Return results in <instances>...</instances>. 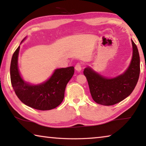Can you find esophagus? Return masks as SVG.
Wrapping results in <instances>:
<instances>
[{
	"label": "esophagus",
	"instance_id": "esophagus-1",
	"mask_svg": "<svg viewBox=\"0 0 146 146\" xmlns=\"http://www.w3.org/2000/svg\"><path fill=\"white\" fill-rule=\"evenodd\" d=\"M82 64L78 62V63H77L75 65V70L77 71H80L81 70H82Z\"/></svg>",
	"mask_w": 146,
	"mask_h": 146
}]
</instances>
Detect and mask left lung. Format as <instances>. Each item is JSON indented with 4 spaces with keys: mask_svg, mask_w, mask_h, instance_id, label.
I'll return each instance as SVG.
<instances>
[{
    "mask_svg": "<svg viewBox=\"0 0 146 146\" xmlns=\"http://www.w3.org/2000/svg\"><path fill=\"white\" fill-rule=\"evenodd\" d=\"M133 57L129 67L125 72L113 78H106L89 68L84 74L87 78L93 100L104 106H112L122 101L134 90L140 75V56L134 42Z\"/></svg>",
    "mask_w": 146,
    "mask_h": 146,
    "instance_id": "1",
    "label": "left lung"
}]
</instances>
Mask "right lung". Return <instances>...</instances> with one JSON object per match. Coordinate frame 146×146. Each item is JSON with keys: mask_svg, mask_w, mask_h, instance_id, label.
<instances>
[{"mask_svg": "<svg viewBox=\"0 0 146 146\" xmlns=\"http://www.w3.org/2000/svg\"><path fill=\"white\" fill-rule=\"evenodd\" d=\"M19 49L20 46L12 56L10 66L11 82L17 96L24 104L35 110L46 111L56 108L64 99L66 85L75 71L74 67L57 69L46 82L29 85L23 80L19 71Z\"/></svg>", "mask_w": 146, "mask_h": 146, "instance_id": "add662e5", "label": "right lung"}]
</instances>
